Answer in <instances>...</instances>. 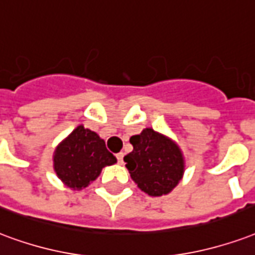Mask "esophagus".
I'll return each mask as SVG.
<instances>
[{
	"mask_svg": "<svg viewBox=\"0 0 255 255\" xmlns=\"http://www.w3.org/2000/svg\"><path fill=\"white\" fill-rule=\"evenodd\" d=\"M116 158H118V162L120 163V165H123V163H124V161H123V158H124V154H123V152H119L118 155H116Z\"/></svg>",
	"mask_w": 255,
	"mask_h": 255,
	"instance_id": "34e87169",
	"label": "esophagus"
}]
</instances>
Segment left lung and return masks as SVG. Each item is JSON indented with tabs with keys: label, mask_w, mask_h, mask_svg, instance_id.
<instances>
[{
	"label": "left lung",
	"mask_w": 255,
	"mask_h": 255,
	"mask_svg": "<svg viewBox=\"0 0 255 255\" xmlns=\"http://www.w3.org/2000/svg\"><path fill=\"white\" fill-rule=\"evenodd\" d=\"M129 142L133 150L124 156V162L137 188L152 197L170 193L185 171L180 146L150 127L131 136Z\"/></svg>",
	"instance_id": "obj_1"
}]
</instances>
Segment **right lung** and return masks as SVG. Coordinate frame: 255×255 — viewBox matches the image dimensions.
<instances>
[{
  "label": "right lung",
  "instance_id": "add662e5",
  "mask_svg": "<svg viewBox=\"0 0 255 255\" xmlns=\"http://www.w3.org/2000/svg\"><path fill=\"white\" fill-rule=\"evenodd\" d=\"M52 162L63 185L81 190L89 186L105 166L116 163L118 159L108 151L104 139L80 124L56 146Z\"/></svg>",
  "mask_w": 255,
  "mask_h": 255
}]
</instances>
